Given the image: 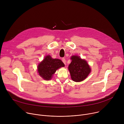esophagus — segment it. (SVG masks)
Segmentation results:
<instances>
[{"label":"esophagus","mask_w":124,"mask_h":124,"mask_svg":"<svg viewBox=\"0 0 124 124\" xmlns=\"http://www.w3.org/2000/svg\"><path fill=\"white\" fill-rule=\"evenodd\" d=\"M62 62L66 65V59L64 58H63L62 59Z\"/></svg>","instance_id":"1"}]
</instances>
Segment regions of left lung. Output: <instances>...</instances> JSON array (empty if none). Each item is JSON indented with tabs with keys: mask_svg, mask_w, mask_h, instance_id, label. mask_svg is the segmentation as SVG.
Masks as SVG:
<instances>
[{
	"mask_svg": "<svg viewBox=\"0 0 124 124\" xmlns=\"http://www.w3.org/2000/svg\"><path fill=\"white\" fill-rule=\"evenodd\" d=\"M72 62L69 65L72 79L75 82H80L84 80L91 72V68L87 61L82 59L80 56H72Z\"/></svg>",
	"mask_w": 124,
	"mask_h": 124,
	"instance_id": "obj_1",
	"label": "left lung"
}]
</instances>
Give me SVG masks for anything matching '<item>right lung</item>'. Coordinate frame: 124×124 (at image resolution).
<instances>
[{
  "label": "right lung",
  "instance_id": "right-lung-1",
  "mask_svg": "<svg viewBox=\"0 0 124 124\" xmlns=\"http://www.w3.org/2000/svg\"><path fill=\"white\" fill-rule=\"evenodd\" d=\"M64 66V64L61 60L53 59L50 55H47L38 65V72L43 79L49 80L57 69Z\"/></svg>",
  "mask_w": 124,
  "mask_h": 124
}]
</instances>
